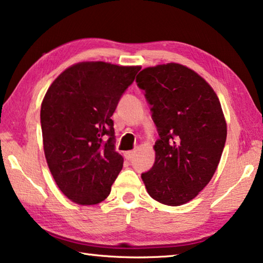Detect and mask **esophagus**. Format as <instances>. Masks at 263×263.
<instances>
[{
  "label": "esophagus",
  "mask_w": 263,
  "mask_h": 263,
  "mask_svg": "<svg viewBox=\"0 0 263 263\" xmlns=\"http://www.w3.org/2000/svg\"><path fill=\"white\" fill-rule=\"evenodd\" d=\"M135 154H136L135 151H127V152L124 153V157H125L126 160H131L133 157H135Z\"/></svg>",
  "instance_id": "1"
}]
</instances>
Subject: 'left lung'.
<instances>
[{
	"label": "left lung",
	"mask_w": 263,
	"mask_h": 263,
	"mask_svg": "<svg viewBox=\"0 0 263 263\" xmlns=\"http://www.w3.org/2000/svg\"><path fill=\"white\" fill-rule=\"evenodd\" d=\"M137 83L160 136L153 167L141 179L155 201L182 205L204 189L220 161L228 126L219 99L201 75L176 62L142 69Z\"/></svg>",
	"instance_id": "8db88e82"
}]
</instances>
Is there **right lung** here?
I'll return each instance as SVG.
<instances>
[{
  "label": "right lung",
  "instance_id": "1",
  "mask_svg": "<svg viewBox=\"0 0 263 263\" xmlns=\"http://www.w3.org/2000/svg\"><path fill=\"white\" fill-rule=\"evenodd\" d=\"M140 68L78 62L47 89L41 109L44 153L57 185L72 202L94 205L109 196L124 162L115 148L111 116Z\"/></svg>",
  "mask_w": 263,
  "mask_h": 263
}]
</instances>
